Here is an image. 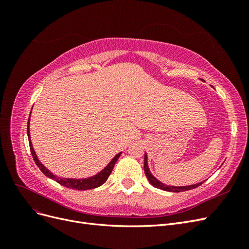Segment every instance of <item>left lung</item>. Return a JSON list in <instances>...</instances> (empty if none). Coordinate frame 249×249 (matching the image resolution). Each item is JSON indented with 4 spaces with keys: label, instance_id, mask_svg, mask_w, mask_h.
<instances>
[{
    "label": "left lung",
    "instance_id": "left-lung-1",
    "mask_svg": "<svg viewBox=\"0 0 249 249\" xmlns=\"http://www.w3.org/2000/svg\"><path fill=\"white\" fill-rule=\"evenodd\" d=\"M144 172L146 175V178H148L149 183L152 184L154 187L156 188H159L161 190H165V191H169V192H183V191H187V190H191L194 189V188H196L198 186H200L202 183H198V184H194V185H190V186H184V187H175V186H166L164 185L163 183L159 182L155 177L152 176V173H150L148 166H147V156L146 154L144 155Z\"/></svg>",
    "mask_w": 249,
    "mask_h": 249
}]
</instances>
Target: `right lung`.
<instances>
[{
    "instance_id": "right-lung-1",
    "label": "right lung",
    "mask_w": 249,
    "mask_h": 249,
    "mask_svg": "<svg viewBox=\"0 0 249 249\" xmlns=\"http://www.w3.org/2000/svg\"><path fill=\"white\" fill-rule=\"evenodd\" d=\"M29 122H30V117H29ZM29 122H28V126H27V133H28V138H29V145H30V150H31V154L33 159L36 163L37 166L39 167V169L43 172V175H46L47 177L53 178L54 180H56L57 183H59L60 185H62L64 187L67 188H71V189H76V190H89V189H93V188L100 187L101 185H103L106 180L108 179L109 176L111 175L112 169L114 167V165L116 163V161L118 160L119 156L122 155V153L117 154L114 158H113L112 161L105 167L100 173H97L96 176L92 177V178H83V179H76V178H58L56 176L53 175L52 172H50L43 165L39 162L38 158H37L33 145L31 143V139H30V131H29Z\"/></svg>"
}]
</instances>
